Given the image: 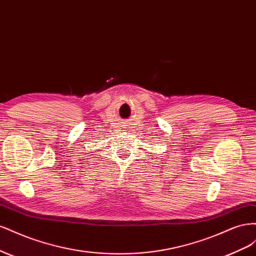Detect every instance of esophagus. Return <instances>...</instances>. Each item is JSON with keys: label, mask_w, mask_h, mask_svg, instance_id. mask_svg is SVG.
<instances>
[{"label": "esophagus", "mask_w": 256, "mask_h": 256, "mask_svg": "<svg viewBox=\"0 0 256 256\" xmlns=\"http://www.w3.org/2000/svg\"><path fill=\"white\" fill-rule=\"evenodd\" d=\"M124 128H125V129H127L128 127H127V125H124Z\"/></svg>", "instance_id": "esophagus-1"}]
</instances>
